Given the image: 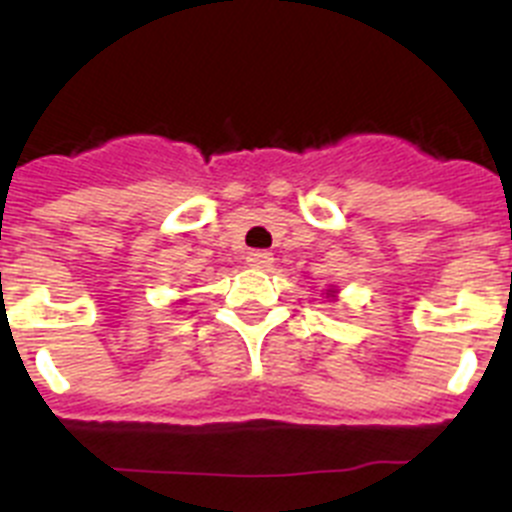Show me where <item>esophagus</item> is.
Here are the masks:
<instances>
[{"label": "esophagus", "instance_id": "obj_1", "mask_svg": "<svg viewBox=\"0 0 512 512\" xmlns=\"http://www.w3.org/2000/svg\"><path fill=\"white\" fill-rule=\"evenodd\" d=\"M246 261L253 269H269V266L274 264V256H271L269 251H251L246 256Z\"/></svg>", "mask_w": 512, "mask_h": 512}]
</instances>
